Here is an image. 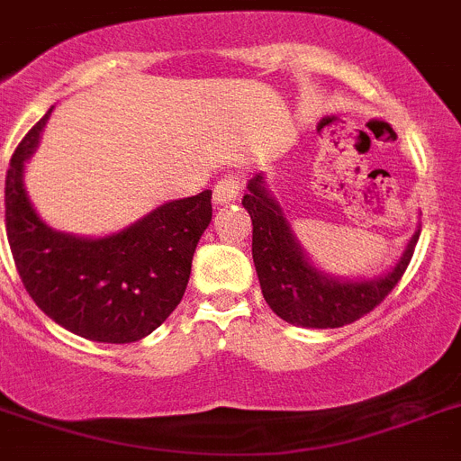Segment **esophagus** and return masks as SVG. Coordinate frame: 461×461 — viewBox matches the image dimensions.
Instances as JSON below:
<instances>
[{
    "label": "esophagus",
    "mask_w": 461,
    "mask_h": 461,
    "mask_svg": "<svg viewBox=\"0 0 461 461\" xmlns=\"http://www.w3.org/2000/svg\"><path fill=\"white\" fill-rule=\"evenodd\" d=\"M238 194H240L238 176H230V174H228V176L219 178L217 185H214L212 201H214V205H223V203H230V201L238 199Z\"/></svg>",
    "instance_id": "obj_1"
}]
</instances>
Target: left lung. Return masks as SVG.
Returning <instances> with one entry per match:
<instances>
[{
    "label": "left lung",
    "instance_id": "1",
    "mask_svg": "<svg viewBox=\"0 0 461 461\" xmlns=\"http://www.w3.org/2000/svg\"><path fill=\"white\" fill-rule=\"evenodd\" d=\"M242 205L253 221L251 251L262 296L283 321L301 328H341L369 314L405 274L420 235V226H416L387 274L369 280L335 278L310 262L265 174L249 181Z\"/></svg>",
    "mask_w": 461,
    "mask_h": 461
}]
</instances>
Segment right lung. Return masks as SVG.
Listing matches in <instances>:
<instances>
[{
    "mask_svg": "<svg viewBox=\"0 0 461 461\" xmlns=\"http://www.w3.org/2000/svg\"><path fill=\"white\" fill-rule=\"evenodd\" d=\"M50 113L17 144L6 172V235L17 274L38 308L65 330L131 344L151 335L181 303L192 256L212 219V192L167 201L104 238L56 230L24 187V162Z\"/></svg>",
    "mask_w": 461,
    "mask_h": 461,
    "instance_id": "1",
    "label": "right lung"
}]
</instances>
